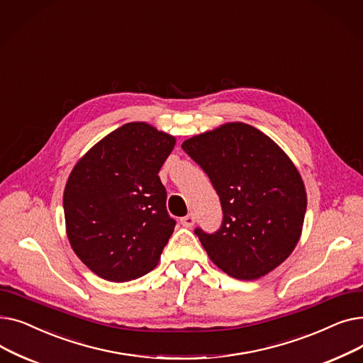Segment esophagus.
I'll list each match as a JSON object with an SVG mask.
<instances>
[{
	"instance_id": "obj_1",
	"label": "esophagus",
	"mask_w": 363,
	"mask_h": 363,
	"mask_svg": "<svg viewBox=\"0 0 363 363\" xmlns=\"http://www.w3.org/2000/svg\"><path fill=\"white\" fill-rule=\"evenodd\" d=\"M181 223H182V226H185V228H191V226L196 223V218H194L193 213H189V215L181 218Z\"/></svg>"
}]
</instances>
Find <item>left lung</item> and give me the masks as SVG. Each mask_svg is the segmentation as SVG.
<instances>
[{
  "instance_id": "1",
  "label": "left lung",
  "mask_w": 363,
  "mask_h": 363,
  "mask_svg": "<svg viewBox=\"0 0 363 363\" xmlns=\"http://www.w3.org/2000/svg\"><path fill=\"white\" fill-rule=\"evenodd\" d=\"M211 178L223 220L196 234L211 260L237 279H259L287 259L300 240L308 197L291 159L252 125L231 122L182 143Z\"/></svg>"
}]
</instances>
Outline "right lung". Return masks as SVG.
I'll use <instances>...</instances> for the list:
<instances>
[{"instance_id":"right-lung-1","label":"right lung","mask_w":363,"mask_h":363,"mask_svg":"<svg viewBox=\"0 0 363 363\" xmlns=\"http://www.w3.org/2000/svg\"><path fill=\"white\" fill-rule=\"evenodd\" d=\"M175 137L130 122L89 148L63 194L74 255L103 279L125 282L155 269L175 230L159 170Z\"/></svg>"}]
</instances>
